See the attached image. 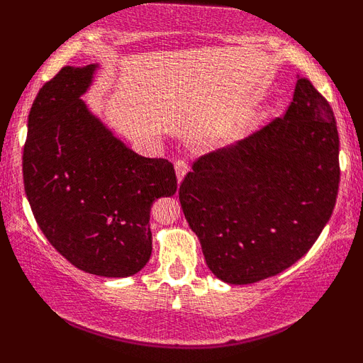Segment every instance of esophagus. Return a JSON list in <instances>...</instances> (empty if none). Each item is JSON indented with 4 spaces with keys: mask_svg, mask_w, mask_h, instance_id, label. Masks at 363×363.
I'll return each mask as SVG.
<instances>
[{
    "mask_svg": "<svg viewBox=\"0 0 363 363\" xmlns=\"http://www.w3.org/2000/svg\"><path fill=\"white\" fill-rule=\"evenodd\" d=\"M175 172H177V180H178V183H180L183 180V177L186 175L188 165L183 160H177L175 162Z\"/></svg>",
    "mask_w": 363,
    "mask_h": 363,
    "instance_id": "obj_1",
    "label": "esophagus"
}]
</instances>
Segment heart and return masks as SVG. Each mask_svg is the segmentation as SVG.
Returning a JSON list of instances; mask_svg holds the SVG:
<instances>
[{
	"label": "heart",
	"mask_w": 363,
	"mask_h": 363,
	"mask_svg": "<svg viewBox=\"0 0 363 363\" xmlns=\"http://www.w3.org/2000/svg\"><path fill=\"white\" fill-rule=\"evenodd\" d=\"M241 133H242L241 130H236V132H233V133H231V138H233V140H236L238 137H241Z\"/></svg>",
	"instance_id": "heart-1"
}]
</instances>
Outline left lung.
<instances>
[{"instance_id": "8db88e82", "label": "left lung", "mask_w": 363, "mask_h": 363, "mask_svg": "<svg viewBox=\"0 0 363 363\" xmlns=\"http://www.w3.org/2000/svg\"><path fill=\"white\" fill-rule=\"evenodd\" d=\"M339 180L334 112L297 76L284 117L198 158L178 195L213 274L252 284L311 250L334 211Z\"/></svg>"}]
</instances>
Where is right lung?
<instances>
[{
    "label": "right lung",
    "mask_w": 363,
    "mask_h": 363,
    "mask_svg": "<svg viewBox=\"0 0 363 363\" xmlns=\"http://www.w3.org/2000/svg\"><path fill=\"white\" fill-rule=\"evenodd\" d=\"M97 67H62L38 92L24 190L38 226L72 266L127 277L150 259L152 203L177 191V175L165 158L130 150L81 101Z\"/></svg>",
    "instance_id": "add662e5"
}]
</instances>
